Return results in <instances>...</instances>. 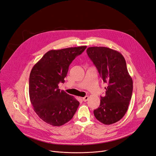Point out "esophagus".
Instances as JSON below:
<instances>
[{"mask_svg":"<svg viewBox=\"0 0 156 156\" xmlns=\"http://www.w3.org/2000/svg\"><path fill=\"white\" fill-rule=\"evenodd\" d=\"M88 96H86L85 97H84V98H83V101H88Z\"/></svg>","mask_w":156,"mask_h":156,"instance_id":"esophagus-1","label":"esophagus"}]
</instances>
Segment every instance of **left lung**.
<instances>
[{
	"label": "left lung",
	"instance_id": "1",
	"mask_svg": "<svg viewBox=\"0 0 156 156\" xmlns=\"http://www.w3.org/2000/svg\"><path fill=\"white\" fill-rule=\"evenodd\" d=\"M87 52L103 81L107 84L105 96H101L94 116L105 125L116 123L127 112L133 92V80L126 60L119 51L105 47H90Z\"/></svg>",
	"mask_w": 156,
	"mask_h": 156
}]
</instances>
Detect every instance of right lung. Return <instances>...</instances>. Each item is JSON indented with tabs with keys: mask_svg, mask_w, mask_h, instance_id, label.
<instances>
[{
	"mask_svg": "<svg viewBox=\"0 0 156 156\" xmlns=\"http://www.w3.org/2000/svg\"><path fill=\"white\" fill-rule=\"evenodd\" d=\"M87 46L49 51L32 68L29 77V96L34 111L53 126L72 119L79 105L73 96L58 88L64 83L70 64Z\"/></svg>",
	"mask_w": 156,
	"mask_h": 156,
	"instance_id": "right-lung-1",
	"label": "right lung"
}]
</instances>
